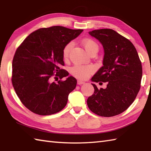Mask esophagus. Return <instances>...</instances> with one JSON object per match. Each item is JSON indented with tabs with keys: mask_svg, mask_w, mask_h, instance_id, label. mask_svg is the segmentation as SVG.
I'll use <instances>...</instances> for the list:
<instances>
[{
	"mask_svg": "<svg viewBox=\"0 0 151 151\" xmlns=\"http://www.w3.org/2000/svg\"><path fill=\"white\" fill-rule=\"evenodd\" d=\"M84 83H85V82H84V81H81V80H79V81H77V84H78V85H82V84H84Z\"/></svg>",
	"mask_w": 151,
	"mask_h": 151,
	"instance_id": "obj_1",
	"label": "esophagus"
}]
</instances>
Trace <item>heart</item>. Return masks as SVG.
I'll use <instances>...</instances> for the list:
<instances>
[{"instance_id":"b5f03b06","label":"heart","mask_w":151,"mask_h":151,"mask_svg":"<svg viewBox=\"0 0 151 151\" xmlns=\"http://www.w3.org/2000/svg\"><path fill=\"white\" fill-rule=\"evenodd\" d=\"M82 45L89 54L93 52H97L99 50V45L94 40L89 38L83 40L82 41ZM73 47V43L70 42L64 47L62 54L64 59H67L69 57L70 51ZM94 69L91 65H75L70 69L72 75L76 78L81 79H86L93 72Z\"/></svg>"}]
</instances>
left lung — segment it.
Returning a JSON list of instances; mask_svg holds the SVG:
<instances>
[{
    "instance_id": "1",
    "label": "left lung",
    "mask_w": 151,
    "mask_h": 151,
    "mask_svg": "<svg viewBox=\"0 0 151 151\" xmlns=\"http://www.w3.org/2000/svg\"><path fill=\"white\" fill-rule=\"evenodd\" d=\"M89 34L100 41L104 52L103 65L91 81L107 82V87L99 89L91 84L95 91L87 104L95 114L115 116L126 110L135 100L142 78V63L134 45L115 30L104 28Z\"/></svg>"
}]
</instances>
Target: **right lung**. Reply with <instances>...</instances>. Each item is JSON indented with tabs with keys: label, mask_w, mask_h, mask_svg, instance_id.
<instances>
[{
	"label": "right lung",
	"mask_w": 151,
	"mask_h": 151,
	"mask_svg": "<svg viewBox=\"0 0 151 151\" xmlns=\"http://www.w3.org/2000/svg\"><path fill=\"white\" fill-rule=\"evenodd\" d=\"M82 31L60 26L40 28L17 48L12 62V84L22 103L33 113L52 115L66 106L77 81L62 69V51ZM54 73L66 80L51 83Z\"/></svg>",
	"instance_id": "right-lung-1"
}]
</instances>
